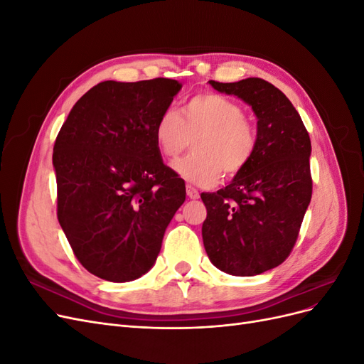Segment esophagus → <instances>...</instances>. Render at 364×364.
I'll return each mask as SVG.
<instances>
[{
	"label": "esophagus",
	"instance_id": "esophagus-1",
	"mask_svg": "<svg viewBox=\"0 0 364 364\" xmlns=\"http://www.w3.org/2000/svg\"><path fill=\"white\" fill-rule=\"evenodd\" d=\"M186 196L190 199H199V191H197L193 185H186Z\"/></svg>",
	"mask_w": 364,
	"mask_h": 364
}]
</instances>
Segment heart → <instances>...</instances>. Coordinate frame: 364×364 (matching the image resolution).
Masks as SVG:
<instances>
[{"instance_id": "obj_1", "label": "heart", "mask_w": 364, "mask_h": 364, "mask_svg": "<svg viewBox=\"0 0 364 364\" xmlns=\"http://www.w3.org/2000/svg\"><path fill=\"white\" fill-rule=\"evenodd\" d=\"M194 153L174 165L193 183L209 186L222 178L243 171L257 150V130L246 119L245 109L230 98L202 92L191 97L182 117L164 111L155 124V142L161 155L174 162L191 146Z\"/></svg>"}]
</instances>
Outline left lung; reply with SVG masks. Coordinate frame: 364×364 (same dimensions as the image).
Here are the masks:
<instances>
[{
    "mask_svg": "<svg viewBox=\"0 0 364 364\" xmlns=\"http://www.w3.org/2000/svg\"><path fill=\"white\" fill-rule=\"evenodd\" d=\"M209 83L252 106L258 141L247 167L226 188L202 193L203 246L217 269L253 277L278 267L293 250L313 193L311 141L291 102L272 83L258 77Z\"/></svg>",
    "mask_w": 364,
    "mask_h": 364,
    "instance_id": "8db88e82",
    "label": "left lung"
}]
</instances>
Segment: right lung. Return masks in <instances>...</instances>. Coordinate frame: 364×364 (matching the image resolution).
<instances>
[{"label":"right lung","instance_id":"right-lung-1","mask_svg":"<svg viewBox=\"0 0 364 364\" xmlns=\"http://www.w3.org/2000/svg\"><path fill=\"white\" fill-rule=\"evenodd\" d=\"M182 85L106 80L60 127L53 165L58 218L75 258L95 277L134 281L155 264L185 183L162 162L155 124Z\"/></svg>","mask_w":364,"mask_h":364}]
</instances>
